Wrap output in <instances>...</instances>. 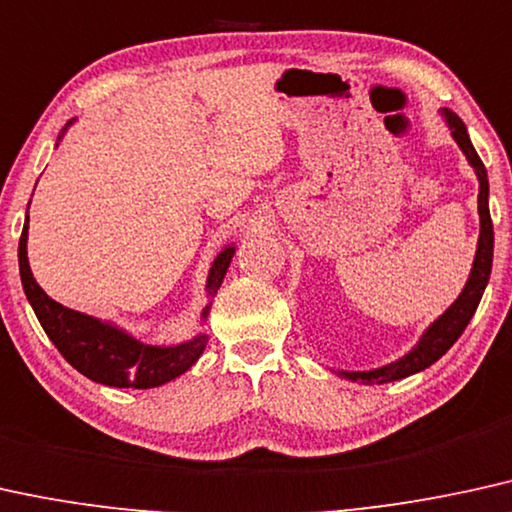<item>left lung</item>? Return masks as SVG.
<instances>
[{
    "mask_svg": "<svg viewBox=\"0 0 512 512\" xmlns=\"http://www.w3.org/2000/svg\"><path fill=\"white\" fill-rule=\"evenodd\" d=\"M442 118L446 127L451 129V137L461 148L465 160H468L472 170L477 174V181H480V196H477V212H480V238H477V250L475 260H472V269L468 281L461 290V295L456 297V302L451 304L449 309L442 316H437L435 321L425 328L423 335H420L416 345H413L404 357H399L392 364L371 368V371H335L340 378L352 380V383L361 385H383L392 383V380L409 378L413 373L425 371V368L435 364L437 359H442L454 342L461 338V333L468 326L472 314H475L477 304L482 300L484 288H487L489 276H491V262H494V226H491V215H489V179L487 170H484L480 155H477L475 146L468 137V129H465L463 120L458 118L454 111L449 108H442Z\"/></svg>",
    "mask_w": 512,
    "mask_h": 512,
    "instance_id": "1",
    "label": "left lung"
}]
</instances>
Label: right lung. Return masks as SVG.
<instances>
[{
	"label": "right lung",
	"mask_w": 512,
	"mask_h": 512,
	"mask_svg": "<svg viewBox=\"0 0 512 512\" xmlns=\"http://www.w3.org/2000/svg\"><path fill=\"white\" fill-rule=\"evenodd\" d=\"M73 122L75 120H70L63 127L58 141L63 139V134L68 132ZM28 222L30 217H25L21 243H18V269H21L25 297H28L30 307L35 309V316L42 323L44 333L49 335V340L54 342L70 366L87 375L94 383L151 390V387H160L179 378L181 373H186L196 364L200 354L205 352V345H208V333L205 331H198L193 338L177 342V345H146L125 328H120L118 323L75 312V309H68L61 302L51 300L32 276L28 262ZM234 255L236 243H229L217 252V257L210 264L208 278H205L208 304L200 312V326H205V321H208L212 297L222 286L226 269H229Z\"/></svg>",
	"instance_id": "right-lung-1"
}]
</instances>
